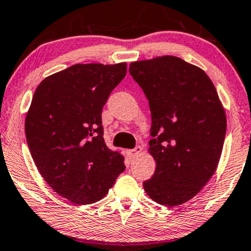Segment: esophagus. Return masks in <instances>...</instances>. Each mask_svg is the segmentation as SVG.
Here are the masks:
<instances>
[{
  "instance_id": "esophagus-1",
  "label": "esophagus",
  "mask_w": 251,
  "mask_h": 251,
  "mask_svg": "<svg viewBox=\"0 0 251 251\" xmlns=\"http://www.w3.org/2000/svg\"><path fill=\"white\" fill-rule=\"evenodd\" d=\"M142 150H143V149L141 148V146H136L135 149L128 150V151H126V155H128L129 159H132V158H135L136 155H138L139 153H141Z\"/></svg>"
}]
</instances>
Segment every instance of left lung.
I'll return each instance as SVG.
<instances>
[{
	"label": "left lung",
	"instance_id": "obj_1",
	"mask_svg": "<svg viewBox=\"0 0 251 251\" xmlns=\"http://www.w3.org/2000/svg\"><path fill=\"white\" fill-rule=\"evenodd\" d=\"M129 73L151 110L149 151L157 166L143 187L157 203L177 206L196 196L216 172L225 110L209 76L180 57L132 62Z\"/></svg>",
	"mask_w": 251,
	"mask_h": 251
}]
</instances>
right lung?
<instances>
[{"label": "right lung", "instance_id": "obj_1", "mask_svg": "<svg viewBox=\"0 0 251 251\" xmlns=\"http://www.w3.org/2000/svg\"><path fill=\"white\" fill-rule=\"evenodd\" d=\"M126 63L75 64L45 78L25 119L28 149L55 193L76 204L100 201L126 169L107 148L102 107L126 77Z\"/></svg>", "mask_w": 251, "mask_h": 251}]
</instances>
